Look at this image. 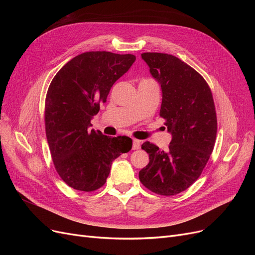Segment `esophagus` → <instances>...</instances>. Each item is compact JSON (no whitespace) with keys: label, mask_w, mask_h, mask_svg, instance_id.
<instances>
[{"label":"esophagus","mask_w":255,"mask_h":255,"mask_svg":"<svg viewBox=\"0 0 255 255\" xmlns=\"http://www.w3.org/2000/svg\"><path fill=\"white\" fill-rule=\"evenodd\" d=\"M140 144H141V141L138 140V139H133V150H137L140 148Z\"/></svg>","instance_id":"1"}]
</instances>
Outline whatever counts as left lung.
Segmentation results:
<instances>
[{
	"label": "left lung",
	"instance_id": "8db88e82",
	"mask_svg": "<svg viewBox=\"0 0 255 255\" xmlns=\"http://www.w3.org/2000/svg\"><path fill=\"white\" fill-rule=\"evenodd\" d=\"M141 57L160 85L159 116L172 139L168 151L142 143L150 161L139 171V180L152 192L173 196L194 184L210 159L217 135L214 99L203 76L181 59L150 52Z\"/></svg>",
	"mask_w": 255,
	"mask_h": 255
}]
</instances>
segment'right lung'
Wrapping results in <instances>:
<instances>
[{
  "mask_svg": "<svg viewBox=\"0 0 255 255\" xmlns=\"http://www.w3.org/2000/svg\"><path fill=\"white\" fill-rule=\"evenodd\" d=\"M135 60L132 54L82 53L52 80L45 97V134L54 167L68 186L87 192L102 187L113 160L132 149L129 137H110L89 127L115 82Z\"/></svg>",
  "mask_w": 255,
  "mask_h": 255,
  "instance_id": "right-lung-1",
  "label": "right lung"
}]
</instances>
